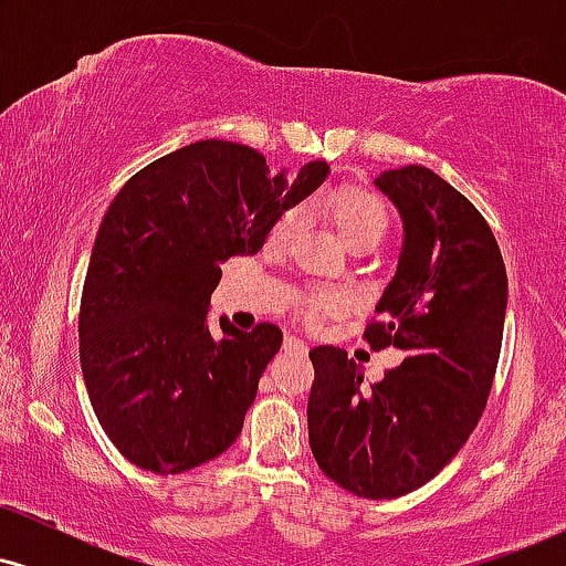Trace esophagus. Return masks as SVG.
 Returning <instances> with one entry per match:
<instances>
[{
    "instance_id": "1",
    "label": "esophagus",
    "mask_w": 566,
    "mask_h": 566,
    "mask_svg": "<svg viewBox=\"0 0 566 566\" xmlns=\"http://www.w3.org/2000/svg\"><path fill=\"white\" fill-rule=\"evenodd\" d=\"M284 350H292V354H305V350H308V346H305L303 340H297V337L287 335V337H284Z\"/></svg>"
}]
</instances>
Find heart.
Instances as JSON below:
<instances>
[{
	"mask_svg": "<svg viewBox=\"0 0 566 566\" xmlns=\"http://www.w3.org/2000/svg\"><path fill=\"white\" fill-rule=\"evenodd\" d=\"M329 218H333L337 233L346 239L350 250L365 244H378L382 237L388 233V226H391V216H388V207L373 188L367 186H340L327 201ZM303 226V212L297 207H290L282 216L276 218V223L271 226L269 237H265V247L269 250H284L295 233L301 231ZM346 308V301H343L337 292L319 290L308 292L301 303H297V316H301L303 324L308 327H319L322 322L333 319V316L343 314Z\"/></svg>",
	"mask_w": 566,
	"mask_h": 566,
	"instance_id": "b5f03b06",
	"label": "heart"
}]
</instances>
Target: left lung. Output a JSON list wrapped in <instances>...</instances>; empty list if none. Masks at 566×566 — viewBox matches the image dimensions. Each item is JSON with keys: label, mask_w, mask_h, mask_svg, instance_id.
Listing matches in <instances>:
<instances>
[{"label": "left lung", "mask_w": 566, "mask_h": 566, "mask_svg": "<svg viewBox=\"0 0 566 566\" xmlns=\"http://www.w3.org/2000/svg\"><path fill=\"white\" fill-rule=\"evenodd\" d=\"M405 220V252L365 327L405 361L380 382L346 348L311 350L308 441L319 469L356 497H399L431 482L482 420L503 343L509 279L482 212L428 167L378 180Z\"/></svg>", "instance_id": "obj_1"}]
</instances>
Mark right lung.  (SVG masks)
I'll return each mask as SVG.
<instances>
[{
    "label": "right lung",
    "mask_w": 566,
    "mask_h": 566,
    "mask_svg": "<svg viewBox=\"0 0 566 566\" xmlns=\"http://www.w3.org/2000/svg\"><path fill=\"white\" fill-rule=\"evenodd\" d=\"M327 172V161H311L287 186L255 148L199 140L146 165L116 193L84 276L80 359L97 420L129 463L184 473L242 433L282 329L220 322L223 337L210 335L218 263L255 255L276 218Z\"/></svg>",
    "instance_id": "right-lung-1"
}]
</instances>
